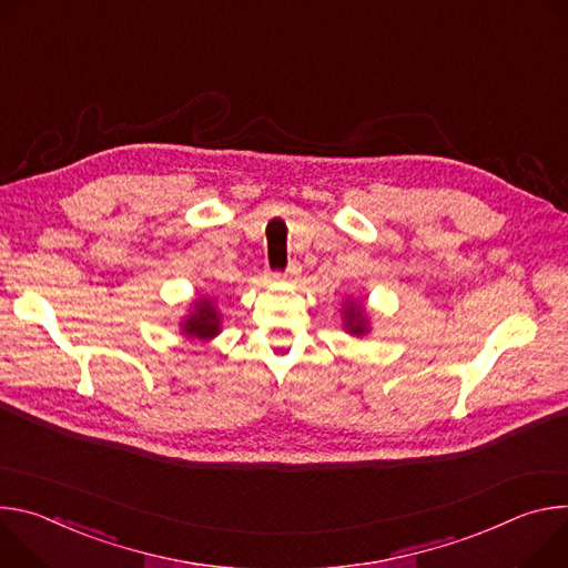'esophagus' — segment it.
<instances>
[{"label":"esophagus","mask_w":568,"mask_h":568,"mask_svg":"<svg viewBox=\"0 0 568 568\" xmlns=\"http://www.w3.org/2000/svg\"><path fill=\"white\" fill-rule=\"evenodd\" d=\"M302 273V266L297 262H291L286 268V275H275V280H284V282H295L297 275Z\"/></svg>","instance_id":"1"}]
</instances>
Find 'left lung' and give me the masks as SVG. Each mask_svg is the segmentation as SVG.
I'll return each mask as SVG.
<instances>
[{
	"label": "left lung",
	"instance_id": "obj_1",
	"mask_svg": "<svg viewBox=\"0 0 568 568\" xmlns=\"http://www.w3.org/2000/svg\"><path fill=\"white\" fill-rule=\"evenodd\" d=\"M341 318H343V329H345L349 336L363 338V336H367V334L372 332L369 311H367L365 302H361V300L345 297V300H343V306H341Z\"/></svg>",
	"mask_w": 568,
	"mask_h": 568
}]
</instances>
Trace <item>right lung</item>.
Here are the masks:
<instances>
[{
	"mask_svg": "<svg viewBox=\"0 0 568 568\" xmlns=\"http://www.w3.org/2000/svg\"><path fill=\"white\" fill-rule=\"evenodd\" d=\"M180 334L186 341H212L223 332L219 300L212 295H199L189 302V308L178 323Z\"/></svg>",
	"mask_w": 568,
	"mask_h": 568,
	"instance_id": "add662e5",
	"label": "right lung"
}]
</instances>
